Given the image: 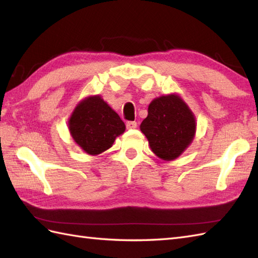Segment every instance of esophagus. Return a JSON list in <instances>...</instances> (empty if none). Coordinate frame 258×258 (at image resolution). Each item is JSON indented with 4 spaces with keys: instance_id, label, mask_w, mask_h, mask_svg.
<instances>
[{
    "instance_id": "esophagus-1",
    "label": "esophagus",
    "mask_w": 258,
    "mask_h": 258,
    "mask_svg": "<svg viewBox=\"0 0 258 258\" xmlns=\"http://www.w3.org/2000/svg\"><path fill=\"white\" fill-rule=\"evenodd\" d=\"M126 127H127L128 130L136 128V127H138V123L134 122V120H130V122L126 123Z\"/></svg>"
}]
</instances>
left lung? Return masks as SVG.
Masks as SVG:
<instances>
[{
	"label": "left lung",
	"mask_w": 258,
	"mask_h": 258,
	"mask_svg": "<svg viewBox=\"0 0 258 258\" xmlns=\"http://www.w3.org/2000/svg\"><path fill=\"white\" fill-rule=\"evenodd\" d=\"M140 128L152 152L163 161L176 160L195 138L193 112L182 97L173 93L154 98Z\"/></svg>",
	"instance_id": "8db88e82"
}]
</instances>
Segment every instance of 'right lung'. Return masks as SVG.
<instances>
[{
    "instance_id": "obj_1",
    "label": "right lung",
    "mask_w": 258,
    "mask_h": 258,
    "mask_svg": "<svg viewBox=\"0 0 258 258\" xmlns=\"http://www.w3.org/2000/svg\"><path fill=\"white\" fill-rule=\"evenodd\" d=\"M69 131L82 150L95 156L112 147L125 132V124L101 95H92L75 106L69 118Z\"/></svg>"
}]
</instances>
